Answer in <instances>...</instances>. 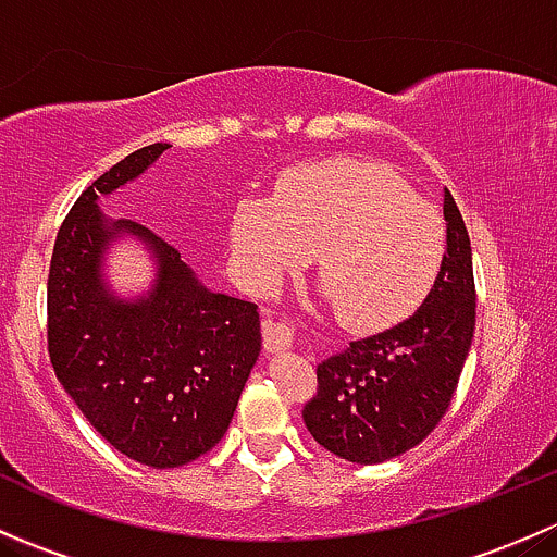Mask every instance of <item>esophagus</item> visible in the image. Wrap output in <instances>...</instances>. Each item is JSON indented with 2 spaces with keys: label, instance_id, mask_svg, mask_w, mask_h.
<instances>
[{
  "label": "esophagus",
  "instance_id": "obj_1",
  "mask_svg": "<svg viewBox=\"0 0 557 557\" xmlns=\"http://www.w3.org/2000/svg\"><path fill=\"white\" fill-rule=\"evenodd\" d=\"M261 334H263V350L267 352L288 350V347L294 345V331H290L285 323H280V320L263 318Z\"/></svg>",
  "mask_w": 557,
  "mask_h": 557
}]
</instances>
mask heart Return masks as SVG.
Segmentation results:
<instances>
[{"instance_id": "1", "label": "heart", "mask_w": 557, "mask_h": 557, "mask_svg": "<svg viewBox=\"0 0 557 557\" xmlns=\"http://www.w3.org/2000/svg\"><path fill=\"white\" fill-rule=\"evenodd\" d=\"M234 250L256 290L277 288L318 252L342 323L377 331L423 305L445 261V223L380 161L331 159L280 177L274 199L234 212Z\"/></svg>"}]
</instances>
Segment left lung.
<instances>
[{"label": "left lung", "mask_w": 557, "mask_h": 557, "mask_svg": "<svg viewBox=\"0 0 557 557\" xmlns=\"http://www.w3.org/2000/svg\"><path fill=\"white\" fill-rule=\"evenodd\" d=\"M445 221V261L418 312L318 363V396L301 418L318 445L352 463H383L420 445L458 387L476 290L469 232L447 188Z\"/></svg>", "instance_id": "obj_1"}]
</instances>
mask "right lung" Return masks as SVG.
<instances>
[{
	"instance_id": "add662e5",
	"label": "right lung",
	"mask_w": 557,
	"mask_h": 557,
	"mask_svg": "<svg viewBox=\"0 0 557 557\" xmlns=\"http://www.w3.org/2000/svg\"><path fill=\"white\" fill-rule=\"evenodd\" d=\"M166 143L148 145L94 180L59 228L48 274V352L88 423L126 458L177 469L218 445L261 352L252 301L212 294L150 228L107 221L99 196L139 177ZM132 233L154 250L148 297L111 296L106 245Z\"/></svg>"
}]
</instances>
